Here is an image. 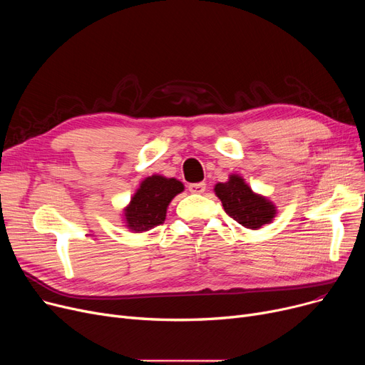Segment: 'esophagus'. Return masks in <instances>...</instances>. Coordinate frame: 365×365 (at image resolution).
Returning a JSON list of instances; mask_svg holds the SVG:
<instances>
[{
	"instance_id": "esophagus-1",
	"label": "esophagus",
	"mask_w": 365,
	"mask_h": 365,
	"mask_svg": "<svg viewBox=\"0 0 365 365\" xmlns=\"http://www.w3.org/2000/svg\"><path fill=\"white\" fill-rule=\"evenodd\" d=\"M205 189H207V186H205L204 182H201V183H190L189 185V190L192 194H204Z\"/></svg>"
}]
</instances>
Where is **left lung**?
Instances as JSON below:
<instances>
[{"label":"left lung","mask_w":365,"mask_h":365,"mask_svg":"<svg viewBox=\"0 0 365 365\" xmlns=\"http://www.w3.org/2000/svg\"><path fill=\"white\" fill-rule=\"evenodd\" d=\"M215 192L222 201L225 212L248 229H260L271 223L277 215V207L263 195L253 192L244 179L231 175L225 183H217Z\"/></svg>","instance_id":"1"}]
</instances>
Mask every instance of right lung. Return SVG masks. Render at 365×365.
Masks as SVG:
<instances>
[{
    "label": "right lung",
    "instance_id": "right-lung-1",
    "mask_svg": "<svg viewBox=\"0 0 365 365\" xmlns=\"http://www.w3.org/2000/svg\"><path fill=\"white\" fill-rule=\"evenodd\" d=\"M183 189V183L178 179L160 175L146 178L124 208L125 226L133 232H145L164 223L168 204Z\"/></svg>",
    "mask_w": 365,
    "mask_h": 365
}]
</instances>
